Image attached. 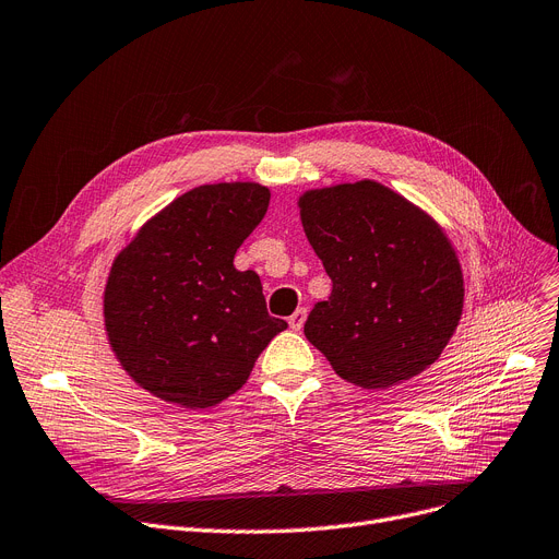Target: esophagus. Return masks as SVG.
Wrapping results in <instances>:
<instances>
[{"label": "esophagus", "instance_id": "obj_1", "mask_svg": "<svg viewBox=\"0 0 559 559\" xmlns=\"http://www.w3.org/2000/svg\"><path fill=\"white\" fill-rule=\"evenodd\" d=\"M306 314H308L306 308H297L295 312H292L289 319H287L289 329H292V331H301V329H304V321H306Z\"/></svg>", "mask_w": 559, "mask_h": 559}]
</instances>
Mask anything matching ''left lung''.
I'll use <instances>...</instances> for the list:
<instances>
[{
    "label": "left lung",
    "mask_w": 559,
    "mask_h": 559,
    "mask_svg": "<svg viewBox=\"0 0 559 559\" xmlns=\"http://www.w3.org/2000/svg\"><path fill=\"white\" fill-rule=\"evenodd\" d=\"M301 222L333 281L306 337L335 373L385 390L430 367L457 329L464 283L457 255L424 211L376 181L310 190Z\"/></svg>",
    "instance_id": "1"
}]
</instances>
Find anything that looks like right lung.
<instances>
[{
  "label": "right lung",
  "mask_w": 559,
  "mask_h": 559,
  "mask_svg": "<svg viewBox=\"0 0 559 559\" xmlns=\"http://www.w3.org/2000/svg\"><path fill=\"white\" fill-rule=\"evenodd\" d=\"M270 190L199 186L146 222L115 258L104 321L117 360L140 388L211 407L238 392L283 319L270 317L260 276L233 267L262 222Z\"/></svg>",
  "instance_id": "obj_1"
}]
</instances>
